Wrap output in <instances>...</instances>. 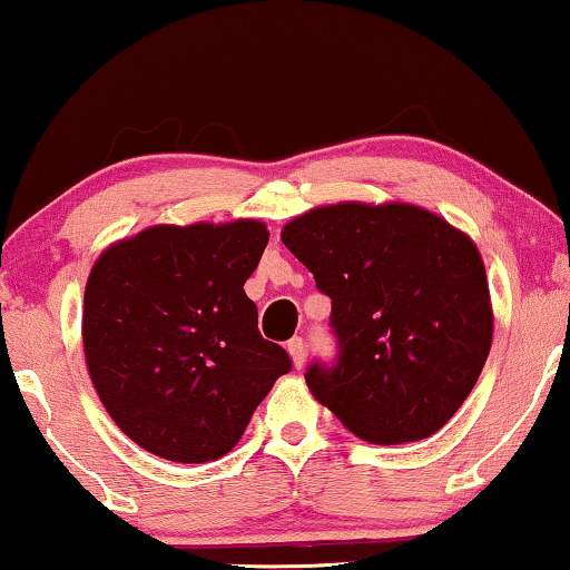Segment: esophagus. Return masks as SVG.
<instances>
[{"mask_svg": "<svg viewBox=\"0 0 570 570\" xmlns=\"http://www.w3.org/2000/svg\"><path fill=\"white\" fill-rule=\"evenodd\" d=\"M286 351L292 355V363L294 368H302L304 366V358H307V345H304L302 337H292L286 343Z\"/></svg>", "mask_w": 570, "mask_h": 570, "instance_id": "obj_1", "label": "esophagus"}]
</instances>
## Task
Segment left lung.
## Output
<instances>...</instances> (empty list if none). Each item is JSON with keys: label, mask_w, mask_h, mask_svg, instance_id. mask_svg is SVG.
Instances as JSON below:
<instances>
[{"label": "left lung", "mask_w": 570, "mask_h": 570, "mask_svg": "<svg viewBox=\"0 0 570 570\" xmlns=\"http://www.w3.org/2000/svg\"><path fill=\"white\" fill-rule=\"evenodd\" d=\"M330 296L335 363L314 361L309 392L376 445L435 435L489 358L494 314L469 235L414 204L343 202L282 230Z\"/></svg>", "instance_id": "obj_1"}]
</instances>
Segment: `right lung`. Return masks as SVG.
<instances>
[{
    "instance_id": "right-lung-1",
    "label": "right lung",
    "mask_w": 570,
    "mask_h": 570,
    "mask_svg": "<svg viewBox=\"0 0 570 570\" xmlns=\"http://www.w3.org/2000/svg\"><path fill=\"white\" fill-rule=\"evenodd\" d=\"M258 219L156 225L101 253L83 292V353L97 394L132 443L176 463L237 445L292 371L258 333L243 284L266 250Z\"/></svg>"
}]
</instances>
